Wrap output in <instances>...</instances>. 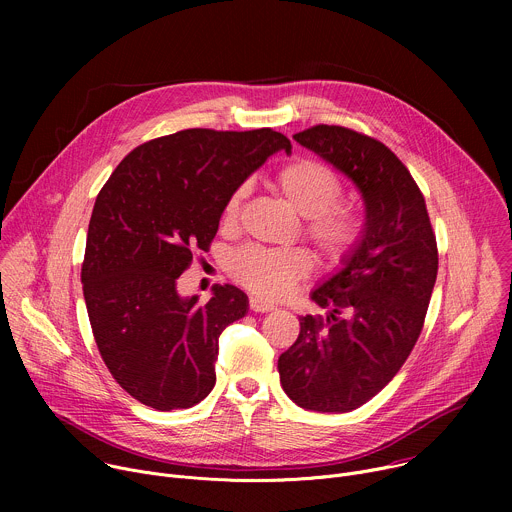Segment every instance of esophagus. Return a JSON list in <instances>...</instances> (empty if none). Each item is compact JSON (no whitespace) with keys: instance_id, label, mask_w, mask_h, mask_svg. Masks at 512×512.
<instances>
[{"instance_id":"34e87169","label":"esophagus","mask_w":512,"mask_h":512,"mask_svg":"<svg viewBox=\"0 0 512 512\" xmlns=\"http://www.w3.org/2000/svg\"><path fill=\"white\" fill-rule=\"evenodd\" d=\"M249 308H251L255 314H267V312L277 310V306H273L271 302H265V300H261V298H251V300H249Z\"/></svg>"}]
</instances>
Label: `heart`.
<instances>
[{
    "instance_id": "1",
    "label": "heart",
    "mask_w": 512,
    "mask_h": 512,
    "mask_svg": "<svg viewBox=\"0 0 512 512\" xmlns=\"http://www.w3.org/2000/svg\"><path fill=\"white\" fill-rule=\"evenodd\" d=\"M273 188L285 204L304 218V235L318 247L324 259L340 263L358 245L362 237V216L352 206L336 204L340 196V178L324 162L300 158L285 164L273 178ZM247 186H241L227 200L223 225L235 227L241 214ZM231 275L265 298H281L312 271V259L300 249H263L247 247L233 255Z\"/></svg>"
}]
</instances>
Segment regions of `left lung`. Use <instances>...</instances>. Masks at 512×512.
<instances>
[{
	"label": "left lung",
	"mask_w": 512,
	"mask_h": 512,
	"mask_svg": "<svg viewBox=\"0 0 512 512\" xmlns=\"http://www.w3.org/2000/svg\"><path fill=\"white\" fill-rule=\"evenodd\" d=\"M294 139L356 186L364 223L358 245L310 294L326 318H300L277 371L300 407L346 413L373 399L411 354L437 277V245L423 194L387 145L340 125Z\"/></svg>",
	"instance_id": "1"
}]
</instances>
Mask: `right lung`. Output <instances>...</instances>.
Wrapping results in <instances>:
<instances>
[{
  "instance_id": "obj_1",
  "label": "right lung",
  "mask_w": 512,
  "mask_h": 512,
  "mask_svg": "<svg viewBox=\"0 0 512 512\" xmlns=\"http://www.w3.org/2000/svg\"><path fill=\"white\" fill-rule=\"evenodd\" d=\"M291 141L273 129H184L139 145L101 188L89 223L83 294L113 379L158 411L188 409L214 387L218 336L249 298L214 285L206 304L178 277L206 251L227 200Z\"/></svg>"
}]
</instances>
